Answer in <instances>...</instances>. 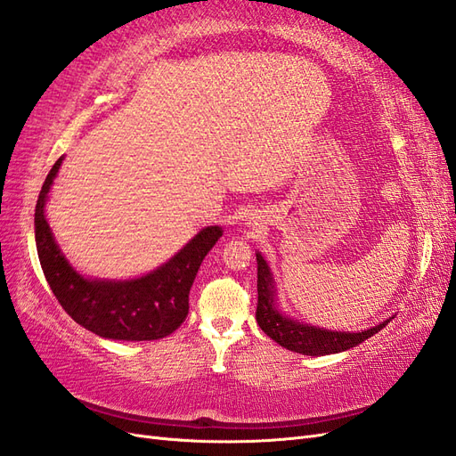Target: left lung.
I'll return each instance as SVG.
<instances>
[{
  "label": "left lung",
  "instance_id": "1",
  "mask_svg": "<svg viewBox=\"0 0 456 456\" xmlns=\"http://www.w3.org/2000/svg\"><path fill=\"white\" fill-rule=\"evenodd\" d=\"M256 262H258V308H256V322H258L262 331L267 337H272L275 343L285 346L287 350H293V353L306 356L343 353V350L364 343L368 337L381 331L391 320H385L379 325H373V328L364 331L348 333L314 328V325L289 318L281 314V310H277L273 275L260 252L256 254Z\"/></svg>",
  "mask_w": 456,
  "mask_h": 456
}]
</instances>
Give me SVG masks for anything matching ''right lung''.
Instances as JSON below:
<instances>
[{"instance_id": "right-lung-1", "label": "right lung", "mask_w": 456, "mask_h": 456, "mask_svg": "<svg viewBox=\"0 0 456 456\" xmlns=\"http://www.w3.org/2000/svg\"><path fill=\"white\" fill-rule=\"evenodd\" d=\"M63 158L45 177L34 214L42 272L63 310L85 330L113 341H154L171 335L189 314V293L206 254L224 229L206 227L169 262L142 277L115 281L80 275L67 262L45 219V202Z\"/></svg>"}]
</instances>
